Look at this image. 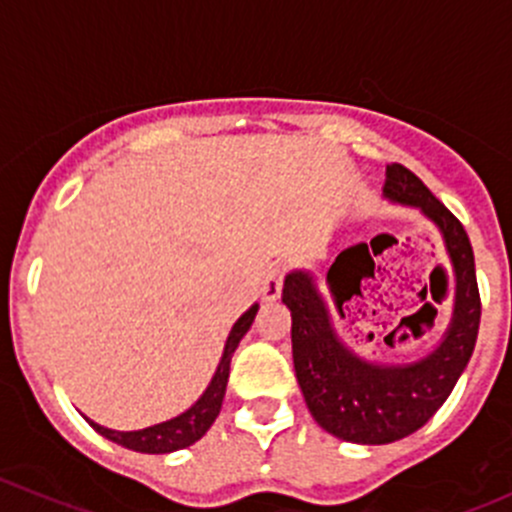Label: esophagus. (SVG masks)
I'll list each match as a JSON object with an SVG mask.
<instances>
[{"label": "esophagus", "mask_w": 512, "mask_h": 512, "mask_svg": "<svg viewBox=\"0 0 512 512\" xmlns=\"http://www.w3.org/2000/svg\"><path fill=\"white\" fill-rule=\"evenodd\" d=\"M282 280H285V270L282 265H270L265 272V280H262V297L265 299H277L282 294Z\"/></svg>", "instance_id": "34e87169"}]
</instances>
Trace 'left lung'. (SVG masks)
Segmentation results:
<instances>
[{
  "label": "left lung",
  "instance_id": "obj_1",
  "mask_svg": "<svg viewBox=\"0 0 512 512\" xmlns=\"http://www.w3.org/2000/svg\"><path fill=\"white\" fill-rule=\"evenodd\" d=\"M384 195L436 223L456 270L451 324L431 354L411 364H371L339 339L332 304L344 317L342 304L359 292L361 277L374 275L364 242L339 252L329 267L332 300L304 270L289 272L282 289V302L292 312L294 371L309 414L332 436L364 446L411 436L441 409L471 359L480 327L476 260L461 220L401 163L386 165Z\"/></svg>",
  "mask_w": 512,
  "mask_h": 512
}]
</instances>
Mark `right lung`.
I'll return each mask as SVG.
<instances>
[{"label":"right lung","instance_id":"obj_1","mask_svg":"<svg viewBox=\"0 0 512 512\" xmlns=\"http://www.w3.org/2000/svg\"><path fill=\"white\" fill-rule=\"evenodd\" d=\"M257 309H260V304H252V307L247 309L235 324H232L230 337H227L225 342L223 359H220L213 381H210L208 389L203 391V396H200L188 411L170 418V421L141 428V431H113V428L98 426V423L91 421V418H86V421H89L91 426H94V431L101 433L103 438H108V441L118 443V446L123 448H131V451H138V453H173V451H180V448L193 446L195 441H200V438L208 433V428L213 426V421L220 414V406H223V399H225L227 376H230V359L232 354H235L240 339L245 337L247 329H250L252 322H255Z\"/></svg>","mask_w":512,"mask_h":512}]
</instances>
